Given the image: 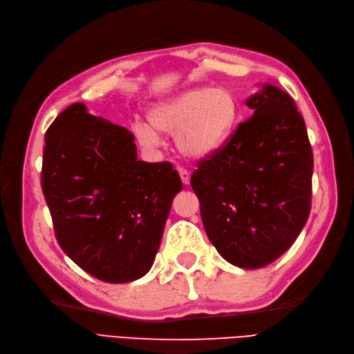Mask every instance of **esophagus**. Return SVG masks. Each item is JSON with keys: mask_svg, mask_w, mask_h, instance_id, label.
Here are the masks:
<instances>
[{"mask_svg": "<svg viewBox=\"0 0 354 354\" xmlns=\"http://www.w3.org/2000/svg\"><path fill=\"white\" fill-rule=\"evenodd\" d=\"M178 174H180L181 181H183V185H189V183H190V173H189V171H187L186 168L180 167V168H178Z\"/></svg>", "mask_w": 354, "mask_h": 354, "instance_id": "1", "label": "esophagus"}]
</instances>
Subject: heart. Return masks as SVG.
I'll return each instance as SVG.
<instances>
[{
  "mask_svg": "<svg viewBox=\"0 0 354 354\" xmlns=\"http://www.w3.org/2000/svg\"><path fill=\"white\" fill-rule=\"evenodd\" d=\"M238 102L223 88L202 87L158 103L149 112V126L137 121L133 133L145 147L159 146L160 136L176 137L181 152L205 158L227 142L238 121Z\"/></svg>",
  "mask_w": 354,
  "mask_h": 354,
  "instance_id": "b5f03b06",
  "label": "heart"
}]
</instances>
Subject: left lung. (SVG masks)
<instances>
[{"label": "left lung", "mask_w": 354, "mask_h": 354, "mask_svg": "<svg viewBox=\"0 0 354 354\" xmlns=\"http://www.w3.org/2000/svg\"><path fill=\"white\" fill-rule=\"evenodd\" d=\"M241 122L190 177L209 241L224 260L259 269L289 250L312 209L313 152L291 95L266 84Z\"/></svg>", "instance_id": "obj_1"}]
</instances>
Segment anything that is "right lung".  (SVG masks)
Listing matches in <instances>:
<instances>
[{
  "label": "right lung",
  "mask_w": 354,
  "mask_h": 354,
  "mask_svg": "<svg viewBox=\"0 0 354 354\" xmlns=\"http://www.w3.org/2000/svg\"><path fill=\"white\" fill-rule=\"evenodd\" d=\"M41 187L60 248L109 283L140 279L153 264L177 192L171 162L137 160L134 136L73 103L46 133Z\"/></svg>",
  "instance_id": "obj_1"
}]
</instances>
